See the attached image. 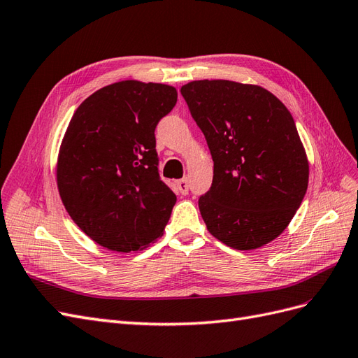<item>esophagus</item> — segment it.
Segmentation results:
<instances>
[{"mask_svg": "<svg viewBox=\"0 0 358 358\" xmlns=\"http://www.w3.org/2000/svg\"><path fill=\"white\" fill-rule=\"evenodd\" d=\"M176 187H177V192L181 193V194H187L189 193V181L187 178H181L176 182Z\"/></svg>", "mask_w": 358, "mask_h": 358, "instance_id": "esophagus-1", "label": "esophagus"}]
</instances>
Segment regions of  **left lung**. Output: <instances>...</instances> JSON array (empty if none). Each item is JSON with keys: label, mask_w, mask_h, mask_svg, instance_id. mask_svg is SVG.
<instances>
[{"label": "left lung", "mask_w": 358, "mask_h": 358, "mask_svg": "<svg viewBox=\"0 0 358 358\" xmlns=\"http://www.w3.org/2000/svg\"><path fill=\"white\" fill-rule=\"evenodd\" d=\"M214 160L199 198L208 232L247 251L278 238L308 189L309 164L284 103L257 85L196 80L181 87Z\"/></svg>", "instance_id": "8db88e82"}]
</instances>
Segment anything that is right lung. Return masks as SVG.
<instances>
[{
	"label": "right lung",
	"mask_w": 358,
	"mask_h": 358,
	"mask_svg": "<svg viewBox=\"0 0 358 358\" xmlns=\"http://www.w3.org/2000/svg\"><path fill=\"white\" fill-rule=\"evenodd\" d=\"M176 103V87L123 80L86 98L68 124L57 190L101 247L131 252L164 235L177 196L159 177L155 129Z\"/></svg>",
	"instance_id": "right-lung-1"
}]
</instances>
